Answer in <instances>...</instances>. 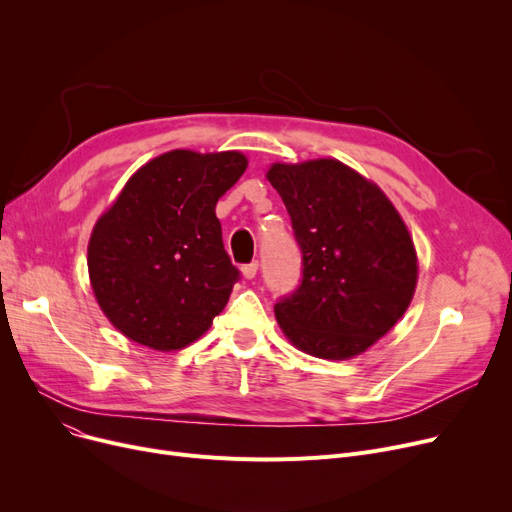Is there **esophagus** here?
<instances>
[{"mask_svg": "<svg viewBox=\"0 0 512 512\" xmlns=\"http://www.w3.org/2000/svg\"><path fill=\"white\" fill-rule=\"evenodd\" d=\"M257 270H259V263H257V261H253V263H249V265H242V267H240L242 276H245L247 280H253V278L257 276Z\"/></svg>", "mask_w": 512, "mask_h": 512, "instance_id": "obj_1", "label": "esophagus"}]
</instances>
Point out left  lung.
I'll list each match as a JSON object with an SVG mask.
<instances>
[{"label": "left lung", "instance_id": "8db88e82", "mask_svg": "<svg viewBox=\"0 0 512 512\" xmlns=\"http://www.w3.org/2000/svg\"><path fill=\"white\" fill-rule=\"evenodd\" d=\"M265 178L282 197L303 251V282L276 303L284 336L328 361L365 353L409 309L417 251L382 188L332 157L276 164Z\"/></svg>", "mask_w": 512, "mask_h": 512}]
</instances>
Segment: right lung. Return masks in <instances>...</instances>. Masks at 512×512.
I'll list each match as a JSON object with an SVG mask.
<instances>
[{
    "label": "right lung",
    "mask_w": 512,
    "mask_h": 512,
    "mask_svg": "<svg viewBox=\"0 0 512 512\" xmlns=\"http://www.w3.org/2000/svg\"><path fill=\"white\" fill-rule=\"evenodd\" d=\"M247 166L240 151L172 149L134 172L99 215L89 280L99 309L128 340L180 351L224 311L238 270L215 203Z\"/></svg>",
    "instance_id": "1"
}]
</instances>
